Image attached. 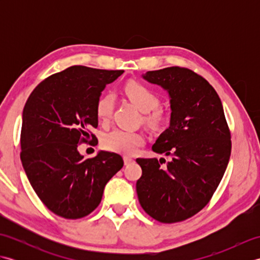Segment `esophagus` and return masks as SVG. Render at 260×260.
<instances>
[{
	"instance_id": "obj_1",
	"label": "esophagus",
	"mask_w": 260,
	"mask_h": 260,
	"mask_svg": "<svg viewBox=\"0 0 260 260\" xmlns=\"http://www.w3.org/2000/svg\"><path fill=\"white\" fill-rule=\"evenodd\" d=\"M133 162H134V158H132L129 156H124V163H125V165H128V164L133 163Z\"/></svg>"
}]
</instances>
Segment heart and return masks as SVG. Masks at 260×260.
Masks as SVG:
<instances>
[{
	"mask_svg": "<svg viewBox=\"0 0 260 260\" xmlns=\"http://www.w3.org/2000/svg\"><path fill=\"white\" fill-rule=\"evenodd\" d=\"M124 91L134 106L145 116L146 123L153 128L162 126L167 121V116L157 109L161 99L151 87L139 81H128L124 86ZM115 108V96L112 92H106L98 98L96 103V114L104 121L112 117ZM144 144V137L135 132L123 129H113L105 134L102 139V145L106 151L133 155Z\"/></svg>",
	"mask_w": 260,
	"mask_h": 260,
	"instance_id": "b5f03b06",
	"label": "heart"
}]
</instances>
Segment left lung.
<instances>
[{"label":"left lung","instance_id":"1","mask_svg":"<svg viewBox=\"0 0 260 260\" xmlns=\"http://www.w3.org/2000/svg\"><path fill=\"white\" fill-rule=\"evenodd\" d=\"M143 77L171 96L170 127L152 150L173 158H136L142 168L137 197L156 221H184L207 206L222 179L231 153L230 128L217 91L194 71L174 66Z\"/></svg>","mask_w":260,"mask_h":260}]
</instances>
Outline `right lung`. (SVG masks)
<instances>
[{
	"instance_id": "add662e5",
	"label": "right lung",
	"mask_w": 260,
	"mask_h": 260,
	"mask_svg": "<svg viewBox=\"0 0 260 260\" xmlns=\"http://www.w3.org/2000/svg\"><path fill=\"white\" fill-rule=\"evenodd\" d=\"M124 70L71 66L47 77L23 109L21 162L42 203L64 219H80L102 201L105 185L123 168V157L99 152L81 156V143H98L96 103L105 86ZM92 140H90V137Z\"/></svg>"
}]
</instances>
